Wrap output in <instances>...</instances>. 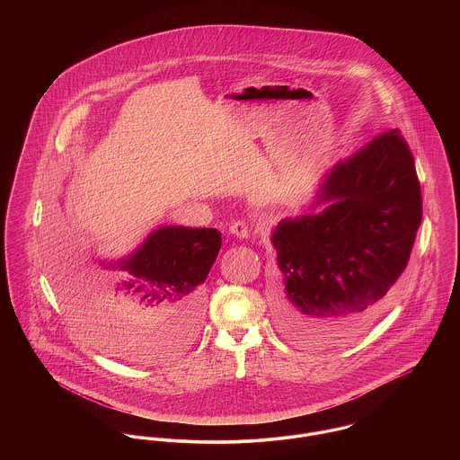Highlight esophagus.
<instances>
[{
    "label": "esophagus",
    "instance_id": "esophagus-1",
    "mask_svg": "<svg viewBox=\"0 0 460 460\" xmlns=\"http://www.w3.org/2000/svg\"><path fill=\"white\" fill-rule=\"evenodd\" d=\"M229 231H231L236 238H240V240L250 238V227H248V224H246L244 220H234V222L229 226Z\"/></svg>",
    "mask_w": 460,
    "mask_h": 460
}]
</instances>
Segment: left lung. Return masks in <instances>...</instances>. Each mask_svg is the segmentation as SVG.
<instances>
[{"label": "left lung", "mask_w": 460, "mask_h": 460, "mask_svg": "<svg viewBox=\"0 0 460 460\" xmlns=\"http://www.w3.org/2000/svg\"><path fill=\"white\" fill-rule=\"evenodd\" d=\"M321 214L283 220L272 244L286 334L315 345L371 323L407 267L422 219L414 156L398 129L332 167Z\"/></svg>", "instance_id": "obj_1"}]
</instances>
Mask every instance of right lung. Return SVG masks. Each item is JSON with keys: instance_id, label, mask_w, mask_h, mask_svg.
<instances>
[{"instance_id": "add662e5", "label": "right lung", "mask_w": 460, "mask_h": 460, "mask_svg": "<svg viewBox=\"0 0 460 460\" xmlns=\"http://www.w3.org/2000/svg\"><path fill=\"white\" fill-rule=\"evenodd\" d=\"M216 229L160 227L143 246L117 267L128 270L131 283L105 293L100 305L64 293L66 312L91 343L107 353H122L115 327L139 328L146 347L134 354L141 362L171 357L195 338L203 289L220 250Z\"/></svg>"}]
</instances>
